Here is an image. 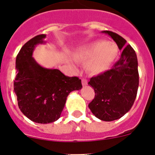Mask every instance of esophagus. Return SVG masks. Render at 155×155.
Masks as SVG:
<instances>
[{"mask_svg": "<svg viewBox=\"0 0 155 155\" xmlns=\"http://www.w3.org/2000/svg\"><path fill=\"white\" fill-rule=\"evenodd\" d=\"M82 84L83 86H85V85H87V80L86 79H82Z\"/></svg>", "mask_w": 155, "mask_h": 155, "instance_id": "esophagus-1", "label": "esophagus"}]
</instances>
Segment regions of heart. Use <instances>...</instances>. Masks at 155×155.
<instances>
[{
    "mask_svg": "<svg viewBox=\"0 0 155 155\" xmlns=\"http://www.w3.org/2000/svg\"><path fill=\"white\" fill-rule=\"evenodd\" d=\"M118 54L116 45L106 40H98L85 45L75 52L79 61L85 63V68L91 74H99L112 65Z\"/></svg>",
    "mask_w": 155,
    "mask_h": 155,
    "instance_id": "obj_1",
    "label": "heart"
}]
</instances>
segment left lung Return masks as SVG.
<instances>
[{"instance_id": "8db88e82", "label": "left lung", "mask_w": 155, "mask_h": 155, "mask_svg": "<svg viewBox=\"0 0 155 155\" xmlns=\"http://www.w3.org/2000/svg\"><path fill=\"white\" fill-rule=\"evenodd\" d=\"M122 50L121 58L110 70L91 78L88 85L95 91L94 99L88 107L97 118L112 121L121 118L131 109L139 87L137 54L122 37L109 31H103Z\"/></svg>"}]
</instances>
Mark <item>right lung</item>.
<instances>
[{
    "instance_id": "right-lung-1",
    "label": "right lung",
    "mask_w": 155,
    "mask_h": 155,
    "mask_svg": "<svg viewBox=\"0 0 155 155\" xmlns=\"http://www.w3.org/2000/svg\"><path fill=\"white\" fill-rule=\"evenodd\" d=\"M46 37L40 34L31 39L15 59L14 91L18 107L28 118L39 124L57 121L69 94L82 87L78 77L65 76L58 69L43 68L33 58L36 46L46 43Z\"/></svg>"
}]
</instances>
